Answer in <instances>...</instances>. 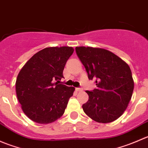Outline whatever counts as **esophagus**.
<instances>
[{
    "instance_id": "34e87169",
    "label": "esophagus",
    "mask_w": 148,
    "mask_h": 148,
    "mask_svg": "<svg viewBox=\"0 0 148 148\" xmlns=\"http://www.w3.org/2000/svg\"><path fill=\"white\" fill-rule=\"evenodd\" d=\"M76 90H77V92H82L83 89H82V88H76Z\"/></svg>"
}]
</instances>
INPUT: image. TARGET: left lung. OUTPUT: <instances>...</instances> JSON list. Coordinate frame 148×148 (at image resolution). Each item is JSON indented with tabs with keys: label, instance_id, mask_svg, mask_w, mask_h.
Wrapping results in <instances>:
<instances>
[{
	"label": "left lung",
	"instance_id": "1",
	"mask_svg": "<svg viewBox=\"0 0 148 148\" xmlns=\"http://www.w3.org/2000/svg\"><path fill=\"white\" fill-rule=\"evenodd\" d=\"M76 52L84 66L89 79H96L97 89L86 91L85 114L99 123L118 119L128 107L134 89L132 71L127 64L102 48L77 46Z\"/></svg>",
	"mask_w": 148,
	"mask_h": 148
}]
</instances>
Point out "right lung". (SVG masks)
I'll list each match as a JSON object with an SVG mask.
<instances>
[{
  "label": "right lung",
  "instance_id": "1",
  "mask_svg": "<svg viewBox=\"0 0 148 148\" xmlns=\"http://www.w3.org/2000/svg\"><path fill=\"white\" fill-rule=\"evenodd\" d=\"M73 52L70 46L45 48L36 53L19 71L16 95L30 120L49 124L64 114L75 88L58 84V82L64 77L65 64Z\"/></svg>",
  "mask_w": 148,
  "mask_h": 148
}]
</instances>
